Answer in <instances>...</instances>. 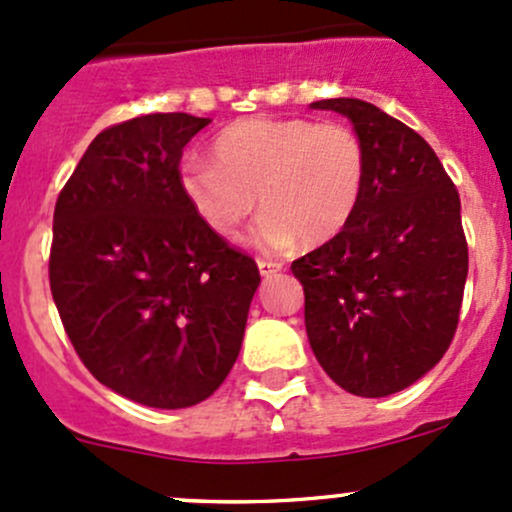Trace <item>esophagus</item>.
<instances>
[{"mask_svg":"<svg viewBox=\"0 0 512 512\" xmlns=\"http://www.w3.org/2000/svg\"><path fill=\"white\" fill-rule=\"evenodd\" d=\"M257 267H260L262 277H272L277 272H282V262L277 260H257Z\"/></svg>","mask_w":512,"mask_h":512,"instance_id":"obj_1","label":"esophagus"}]
</instances>
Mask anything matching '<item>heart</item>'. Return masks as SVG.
<instances>
[{"mask_svg":"<svg viewBox=\"0 0 512 512\" xmlns=\"http://www.w3.org/2000/svg\"><path fill=\"white\" fill-rule=\"evenodd\" d=\"M213 160H183V198L223 240L240 235L260 198L255 242L270 252L334 240L354 220L369 178L352 128L309 118H242L215 138Z\"/></svg>","mask_w":512,"mask_h":512,"instance_id":"heart-1","label":"heart"}]
</instances>
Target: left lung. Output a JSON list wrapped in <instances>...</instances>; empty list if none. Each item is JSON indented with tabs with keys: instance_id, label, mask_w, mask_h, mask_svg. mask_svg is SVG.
<instances>
[{
	"instance_id": "obj_1",
	"label": "left lung",
	"mask_w": 512,
	"mask_h": 512,
	"mask_svg": "<svg viewBox=\"0 0 512 512\" xmlns=\"http://www.w3.org/2000/svg\"><path fill=\"white\" fill-rule=\"evenodd\" d=\"M309 106L352 121L369 178L352 223L292 262L304 327L334 384L381 399L431 371L456 334L468 277L461 198L433 148L374 103Z\"/></svg>"
}]
</instances>
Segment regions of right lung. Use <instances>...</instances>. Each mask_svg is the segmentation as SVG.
Segmentation results:
<instances>
[{"mask_svg":"<svg viewBox=\"0 0 512 512\" xmlns=\"http://www.w3.org/2000/svg\"><path fill=\"white\" fill-rule=\"evenodd\" d=\"M210 118L151 113L106 128L59 193L49 282L86 369L116 394L188 409L230 374L260 285L180 193L183 148Z\"/></svg>","mask_w":512,"mask_h":512,"instance_id":"obj_1","label":"right lung"}]
</instances>
